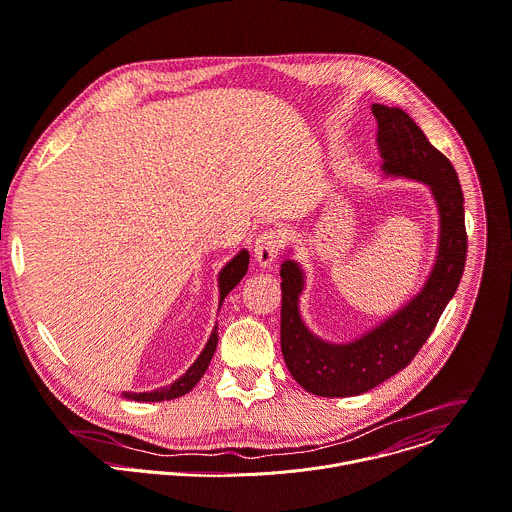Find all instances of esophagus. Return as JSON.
I'll use <instances>...</instances> for the list:
<instances>
[{"instance_id": "1", "label": "esophagus", "mask_w": 512, "mask_h": 512, "mask_svg": "<svg viewBox=\"0 0 512 512\" xmlns=\"http://www.w3.org/2000/svg\"><path fill=\"white\" fill-rule=\"evenodd\" d=\"M282 243L284 241L280 237V232H275V230H267V232H263V235H259L255 241V247H253V257H255L257 265L259 267L273 265L277 255H280Z\"/></svg>"}]
</instances>
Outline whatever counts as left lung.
I'll return each instance as SVG.
<instances>
[{"mask_svg": "<svg viewBox=\"0 0 512 512\" xmlns=\"http://www.w3.org/2000/svg\"><path fill=\"white\" fill-rule=\"evenodd\" d=\"M378 120L382 171L429 185L439 210V243L421 292L374 329L349 343L316 337L302 320L300 296L306 275L298 261L282 263V353L292 378L322 398L359 396L404 369L433 333L466 267L468 235L463 192L451 161L400 108L371 106Z\"/></svg>", "mask_w": 512, "mask_h": 512, "instance_id": "8db88e82", "label": "left lung"}]
</instances>
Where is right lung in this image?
Here are the masks:
<instances>
[{"instance_id": "add662e5", "label": "right lung", "mask_w": 512, "mask_h": 512, "mask_svg": "<svg viewBox=\"0 0 512 512\" xmlns=\"http://www.w3.org/2000/svg\"><path fill=\"white\" fill-rule=\"evenodd\" d=\"M247 267H249V251L243 249L220 269V273H218V294H220L218 310H220L224 298L228 296V292H232V288H235L243 280L245 273H247ZM216 345H218V327H214V331H212L206 347L202 349L200 357L173 384L157 388L153 392H138V394L136 392H122V396L128 398V400H136V402H163V400H173V398L188 394L202 380L204 371L208 369L210 359L216 351Z\"/></svg>"}]
</instances>
